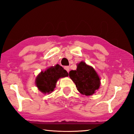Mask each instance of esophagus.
Listing matches in <instances>:
<instances>
[{"instance_id": "34e87169", "label": "esophagus", "mask_w": 134, "mask_h": 134, "mask_svg": "<svg viewBox=\"0 0 134 134\" xmlns=\"http://www.w3.org/2000/svg\"><path fill=\"white\" fill-rule=\"evenodd\" d=\"M64 68V69H65V70H66V71H67L68 72H69V71H70V67H69V66H65Z\"/></svg>"}]
</instances>
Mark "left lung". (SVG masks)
I'll return each mask as SVG.
<instances>
[{
  "label": "left lung",
  "instance_id": "left-lung-1",
  "mask_svg": "<svg viewBox=\"0 0 134 134\" xmlns=\"http://www.w3.org/2000/svg\"><path fill=\"white\" fill-rule=\"evenodd\" d=\"M69 76L78 91L86 96L94 94L100 85V80L96 71L84 62L79 63L76 70H71Z\"/></svg>",
  "mask_w": 134,
  "mask_h": 134
}]
</instances>
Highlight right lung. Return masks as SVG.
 <instances>
[{"instance_id": "add662e5", "label": "right lung", "mask_w": 134, "mask_h": 134, "mask_svg": "<svg viewBox=\"0 0 134 134\" xmlns=\"http://www.w3.org/2000/svg\"><path fill=\"white\" fill-rule=\"evenodd\" d=\"M69 76L66 70L57 64L41 71L36 78V86L40 91L44 94L51 93L55 87L57 81L60 78Z\"/></svg>"}]
</instances>
